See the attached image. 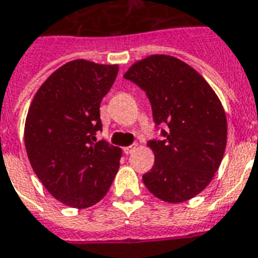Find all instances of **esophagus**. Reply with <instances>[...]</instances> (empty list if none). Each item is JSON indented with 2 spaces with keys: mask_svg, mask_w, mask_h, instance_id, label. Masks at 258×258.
<instances>
[{
  "mask_svg": "<svg viewBox=\"0 0 258 258\" xmlns=\"http://www.w3.org/2000/svg\"><path fill=\"white\" fill-rule=\"evenodd\" d=\"M135 148H136V144H133V146H128V147L123 148V151H124V154L128 155V154H131V152H133Z\"/></svg>",
  "mask_w": 258,
  "mask_h": 258,
  "instance_id": "esophagus-1",
  "label": "esophagus"
}]
</instances>
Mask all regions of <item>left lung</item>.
I'll return each mask as SVG.
<instances>
[{
  "label": "left lung",
  "instance_id": "1",
  "mask_svg": "<svg viewBox=\"0 0 258 258\" xmlns=\"http://www.w3.org/2000/svg\"><path fill=\"white\" fill-rule=\"evenodd\" d=\"M148 96L162 140H150L154 167L143 175L151 194L167 203L195 198L212 180L227 146V116L212 87L189 64L151 55L123 75Z\"/></svg>",
  "mask_w": 258,
  "mask_h": 258
}]
</instances>
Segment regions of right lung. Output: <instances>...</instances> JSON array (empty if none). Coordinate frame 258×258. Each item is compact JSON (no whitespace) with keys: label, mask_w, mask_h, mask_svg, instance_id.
Masks as SVG:
<instances>
[{"label":"right lung","mask_w":258,"mask_h":258,"mask_svg":"<svg viewBox=\"0 0 258 258\" xmlns=\"http://www.w3.org/2000/svg\"><path fill=\"white\" fill-rule=\"evenodd\" d=\"M116 75L118 64L71 60L46 79L27 112L31 167L51 196L73 208L100 202L118 172L122 150L96 142L100 102Z\"/></svg>","instance_id":"1"}]
</instances>
